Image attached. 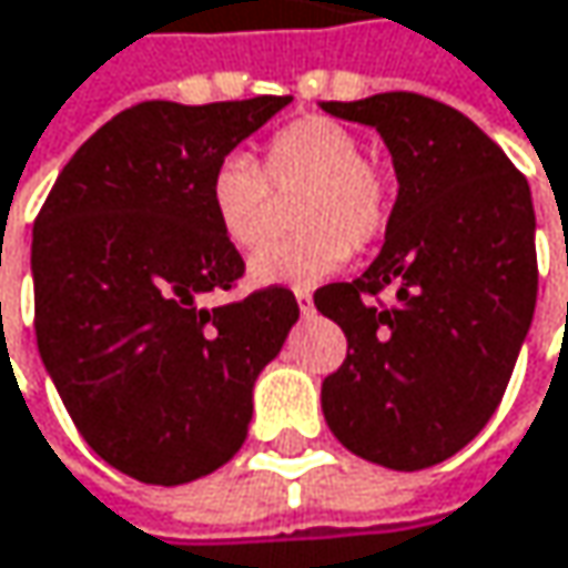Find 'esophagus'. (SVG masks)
I'll return each instance as SVG.
<instances>
[{
	"mask_svg": "<svg viewBox=\"0 0 568 568\" xmlns=\"http://www.w3.org/2000/svg\"><path fill=\"white\" fill-rule=\"evenodd\" d=\"M295 302H298V312H302V315L312 312V292H308V288H295Z\"/></svg>",
	"mask_w": 568,
	"mask_h": 568,
	"instance_id": "esophagus-1",
	"label": "esophagus"
}]
</instances>
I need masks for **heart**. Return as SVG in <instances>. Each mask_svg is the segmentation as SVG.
I'll return each instance as SVG.
<instances>
[{"label": "heart", "instance_id": "1", "mask_svg": "<svg viewBox=\"0 0 568 568\" xmlns=\"http://www.w3.org/2000/svg\"><path fill=\"white\" fill-rule=\"evenodd\" d=\"M298 194L295 227L302 233L263 246L250 276L260 285H315L371 246L393 221V181L364 155L354 130L328 116H302L263 142L260 162L227 155L207 181V201L233 250H256L276 224L280 197Z\"/></svg>", "mask_w": 568, "mask_h": 568}]
</instances>
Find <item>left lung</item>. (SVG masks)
I'll use <instances>...</instances> for the list:
<instances>
[{"instance_id": "8db88e82", "label": "left lung", "mask_w": 568, "mask_h": 568, "mask_svg": "<svg viewBox=\"0 0 568 568\" xmlns=\"http://www.w3.org/2000/svg\"><path fill=\"white\" fill-rule=\"evenodd\" d=\"M322 110L377 126L399 181L371 270L315 292V308L347 337L322 409L354 455L423 471L488 426L530 332V184L494 139L433 97L393 90ZM389 284L393 306L379 298Z\"/></svg>"}]
</instances>
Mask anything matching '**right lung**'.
I'll return each mask as SVG.
<instances>
[{
	"label": "right lung",
	"mask_w": 568,
	"mask_h": 568,
	"mask_svg": "<svg viewBox=\"0 0 568 568\" xmlns=\"http://www.w3.org/2000/svg\"><path fill=\"white\" fill-rule=\"evenodd\" d=\"M288 100L135 103L80 145L34 217L38 354L83 442L135 481L172 488L231 462L253 381L298 318L285 285L201 305L246 270L211 214V172Z\"/></svg>",
	"instance_id": "1"
}]
</instances>
